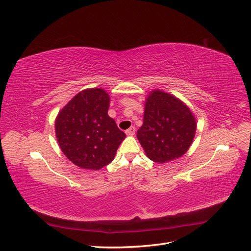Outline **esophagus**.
<instances>
[{
    "mask_svg": "<svg viewBox=\"0 0 251 251\" xmlns=\"http://www.w3.org/2000/svg\"><path fill=\"white\" fill-rule=\"evenodd\" d=\"M135 132H136L135 126H131L130 128H128V130L126 131V134L127 136H134V135H135Z\"/></svg>",
    "mask_w": 251,
    "mask_h": 251,
    "instance_id": "obj_1",
    "label": "esophagus"
}]
</instances>
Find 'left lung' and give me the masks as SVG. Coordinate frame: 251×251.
<instances>
[{
  "instance_id": "obj_1",
  "label": "left lung",
  "mask_w": 251,
  "mask_h": 251,
  "mask_svg": "<svg viewBox=\"0 0 251 251\" xmlns=\"http://www.w3.org/2000/svg\"><path fill=\"white\" fill-rule=\"evenodd\" d=\"M197 121L187 105L173 94L151 90L144 102L137 138L151 161L166 163L183 156L195 138Z\"/></svg>"
}]
</instances>
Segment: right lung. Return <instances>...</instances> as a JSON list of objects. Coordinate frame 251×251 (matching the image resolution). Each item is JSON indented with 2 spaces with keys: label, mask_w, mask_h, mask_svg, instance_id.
<instances>
[{
  "label": "right lung",
  "mask_w": 251,
  "mask_h": 251,
  "mask_svg": "<svg viewBox=\"0 0 251 251\" xmlns=\"http://www.w3.org/2000/svg\"><path fill=\"white\" fill-rule=\"evenodd\" d=\"M110 95L100 88L80 91L55 118L59 148L80 169L98 171L115 158L126 138L115 120L108 115Z\"/></svg>",
  "instance_id": "obj_1"
}]
</instances>
